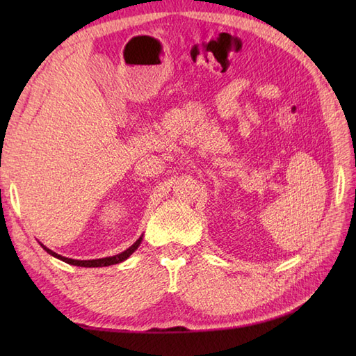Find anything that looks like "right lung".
<instances>
[{"label": "right lung", "instance_id": "right-lung-1", "mask_svg": "<svg viewBox=\"0 0 356 356\" xmlns=\"http://www.w3.org/2000/svg\"><path fill=\"white\" fill-rule=\"evenodd\" d=\"M140 241H142V237H140L139 240H136V243L131 245L130 248H128L127 251L120 252V254H118V255H113V257H105V259H97V260H73V259H67V257H63V255H59V254H56V252L50 251V249H47L44 245H42V248H44L45 251H47L49 254H51L53 257H56V259L63 260V261L69 263V264H73V266H82V268H102V266H110V264H118V263H120V261L127 260L128 257H130V255L136 251V249L139 248Z\"/></svg>", "mask_w": 356, "mask_h": 356}]
</instances>
